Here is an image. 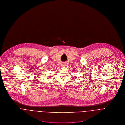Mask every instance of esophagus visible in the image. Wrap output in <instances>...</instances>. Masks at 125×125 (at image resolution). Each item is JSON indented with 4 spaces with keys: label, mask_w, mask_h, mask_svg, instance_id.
Returning <instances> with one entry per match:
<instances>
[{
    "label": "esophagus",
    "mask_w": 125,
    "mask_h": 125,
    "mask_svg": "<svg viewBox=\"0 0 125 125\" xmlns=\"http://www.w3.org/2000/svg\"><path fill=\"white\" fill-rule=\"evenodd\" d=\"M65 65H66V63H64V62H62V65L63 66H65Z\"/></svg>",
    "instance_id": "esophagus-1"
}]
</instances>
